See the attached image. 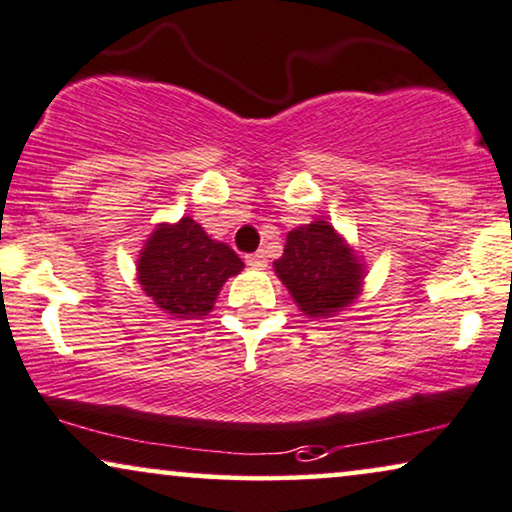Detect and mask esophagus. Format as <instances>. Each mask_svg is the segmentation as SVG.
I'll return each mask as SVG.
<instances>
[{"instance_id":"34e87169","label":"esophagus","mask_w":512,"mask_h":512,"mask_svg":"<svg viewBox=\"0 0 512 512\" xmlns=\"http://www.w3.org/2000/svg\"><path fill=\"white\" fill-rule=\"evenodd\" d=\"M244 261H247V265H251V268L263 270L265 265H268V256H265V251H256V254H249Z\"/></svg>"}]
</instances>
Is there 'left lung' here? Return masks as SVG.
Here are the masks:
<instances>
[{"label": "left lung", "instance_id": "8db88e82", "mask_svg": "<svg viewBox=\"0 0 512 512\" xmlns=\"http://www.w3.org/2000/svg\"><path fill=\"white\" fill-rule=\"evenodd\" d=\"M303 315L334 317L360 294L362 258L327 221L291 230L284 254L272 263Z\"/></svg>", "mask_w": 512, "mask_h": 512}]
</instances>
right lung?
<instances>
[{
  "label": "right lung",
  "mask_w": 512,
  "mask_h": 512,
  "mask_svg": "<svg viewBox=\"0 0 512 512\" xmlns=\"http://www.w3.org/2000/svg\"><path fill=\"white\" fill-rule=\"evenodd\" d=\"M244 268L228 244L211 240L199 223L183 216L159 223L138 256V284L157 308L178 320H202L214 310L228 277Z\"/></svg>",
  "instance_id": "add662e5"
}]
</instances>
